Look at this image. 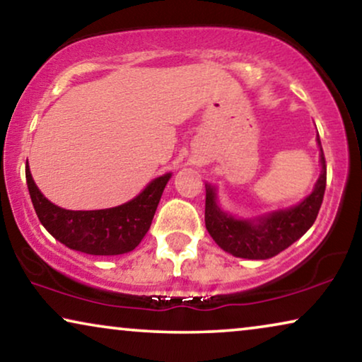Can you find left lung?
<instances>
[{"instance_id":"obj_1","label":"left lung","mask_w":362,"mask_h":362,"mask_svg":"<svg viewBox=\"0 0 362 362\" xmlns=\"http://www.w3.org/2000/svg\"><path fill=\"white\" fill-rule=\"evenodd\" d=\"M317 142L320 146L322 174L315 183L313 192L298 205L287 210L267 213L256 220H239L218 206L215 187L205 185V225L210 236L223 251L233 254L234 257L269 259L287 249L312 228L327 188V162L318 134Z\"/></svg>"}]
</instances>
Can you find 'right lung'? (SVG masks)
<instances>
[{
	"mask_svg": "<svg viewBox=\"0 0 362 362\" xmlns=\"http://www.w3.org/2000/svg\"><path fill=\"white\" fill-rule=\"evenodd\" d=\"M170 175L157 177L124 205L106 210L74 211L49 202L26 167L29 195L42 226L67 247L91 256H118L132 251L142 241L149 231Z\"/></svg>",
	"mask_w": 362,
	"mask_h": 362,
	"instance_id": "add662e5",
	"label": "right lung"
}]
</instances>
